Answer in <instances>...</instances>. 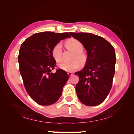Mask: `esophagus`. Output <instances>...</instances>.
I'll list each match as a JSON object with an SVG mask.
<instances>
[{"label": "esophagus", "mask_w": 134, "mask_h": 134, "mask_svg": "<svg viewBox=\"0 0 134 134\" xmlns=\"http://www.w3.org/2000/svg\"><path fill=\"white\" fill-rule=\"evenodd\" d=\"M67 74H68V75H69V76H71V75H72V72H67Z\"/></svg>", "instance_id": "1"}]
</instances>
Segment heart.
<instances>
[{
    "instance_id": "heart-1",
    "label": "heart",
    "mask_w": 134,
    "mask_h": 134,
    "mask_svg": "<svg viewBox=\"0 0 134 134\" xmlns=\"http://www.w3.org/2000/svg\"><path fill=\"white\" fill-rule=\"evenodd\" d=\"M65 45L69 49L72 50L75 52V55L74 57V59L75 60L71 62H62L59 64L58 66L60 69L67 72H72L79 69L80 66V63L79 61L76 60L78 59L79 60L82 62L84 60L85 56L82 53L83 50V45L81 42L76 39H71L68 40L65 42ZM63 52V47L61 42H58L53 47L51 54L53 58L57 62H60L62 60Z\"/></svg>"
}]
</instances>
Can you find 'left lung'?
<instances>
[{
    "instance_id": "8db88e82",
    "label": "left lung",
    "mask_w": 134,
    "mask_h": 134,
    "mask_svg": "<svg viewBox=\"0 0 134 134\" xmlns=\"http://www.w3.org/2000/svg\"><path fill=\"white\" fill-rule=\"evenodd\" d=\"M87 51L83 69L75 72L79 78L76 85V94L82 104L96 106L101 104L112 88L115 72L114 48L103 37L89 33H72Z\"/></svg>"
}]
</instances>
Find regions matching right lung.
Masks as SVG:
<instances>
[{
	"label": "right lung",
	"instance_id": "right-lung-1",
	"mask_svg": "<svg viewBox=\"0 0 134 134\" xmlns=\"http://www.w3.org/2000/svg\"><path fill=\"white\" fill-rule=\"evenodd\" d=\"M70 37L67 32L37 33L21 44L18 55L19 71L27 94L40 105H52L60 97L69 75L61 69L51 72L56 66L51 51L61 40Z\"/></svg>",
	"mask_w": 134,
	"mask_h": 134
}]
</instances>
